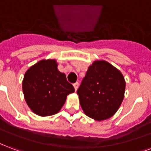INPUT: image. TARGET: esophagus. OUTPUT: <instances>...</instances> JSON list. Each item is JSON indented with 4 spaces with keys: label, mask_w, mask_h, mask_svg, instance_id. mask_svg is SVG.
<instances>
[{
    "label": "esophagus",
    "mask_w": 151,
    "mask_h": 151,
    "mask_svg": "<svg viewBox=\"0 0 151 151\" xmlns=\"http://www.w3.org/2000/svg\"><path fill=\"white\" fill-rule=\"evenodd\" d=\"M73 87H74L75 88V91L77 90V88H78V87H79V83H73Z\"/></svg>",
    "instance_id": "1"
}]
</instances>
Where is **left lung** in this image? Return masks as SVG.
<instances>
[{
  "instance_id": "obj_1",
  "label": "left lung",
  "mask_w": 151,
  "mask_h": 151,
  "mask_svg": "<svg viewBox=\"0 0 151 151\" xmlns=\"http://www.w3.org/2000/svg\"><path fill=\"white\" fill-rule=\"evenodd\" d=\"M125 87L117 68L106 61L94 62L77 90L85 114L98 121L111 117L123 102Z\"/></svg>"
}]
</instances>
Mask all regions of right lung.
Masks as SVG:
<instances>
[{"instance_id":"add662e5","label":"right lung","mask_w":151,"mask_h":151,"mask_svg":"<svg viewBox=\"0 0 151 151\" xmlns=\"http://www.w3.org/2000/svg\"><path fill=\"white\" fill-rule=\"evenodd\" d=\"M22 88L28 106L40 116L56 114L67 96L75 91L55 60H43L32 66L24 74Z\"/></svg>"}]
</instances>
